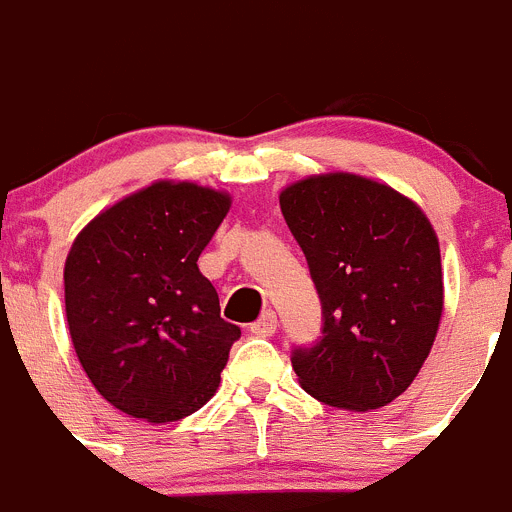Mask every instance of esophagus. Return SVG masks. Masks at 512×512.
I'll return each mask as SVG.
<instances>
[{
    "mask_svg": "<svg viewBox=\"0 0 512 512\" xmlns=\"http://www.w3.org/2000/svg\"><path fill=\"white\" fill-rule=\"evenodd\" d=\"M274 330H277V312L266 310L256 323L251 325L253 336H274Z\"/></svg>",
    "mask_w": 512,
    "mask_h": 512,
    "instance_id": "1",
    "label": "esophagus"
}]
</instances>
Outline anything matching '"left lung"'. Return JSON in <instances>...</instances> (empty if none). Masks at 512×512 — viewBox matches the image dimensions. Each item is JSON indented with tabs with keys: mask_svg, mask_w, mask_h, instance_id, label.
Listing matches in <instances>:
<instances>
[{
	"mask_svg": "<svg viewBox=\"0 0 512 512\" xmlns=\"http://www.w3.org/2000/svg\"><path fill=\"white\" fill-rule=\"evenodd\" d=\"M279 205L323 307V336L292 348L300 384L333 408H382L418 377L443 312L441 251L428 217L356 174L302 179Z\"/></svg>",
	"mask_w": 512,
	"mask_h": 512,
	"instance_id": "obj_1",
	"label": "left lung"
}]
</instances>
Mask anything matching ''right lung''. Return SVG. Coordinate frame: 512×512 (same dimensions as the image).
<instances>
[{"mask_svg":"<svg viewBox=\"0 0 512 512\" xmlns=\"http://www.w3.org/2000/svg\"><path fill=\"white\" fill-rule=\"evenodd\" d=\"M230 197L189 182H156L97 215L63 269L76 356L117 410L171 423L200 410L220 384L241 330L197 259Z\"/></svg>","mask_w":512,"mask_h":512,"instance_id":"right-lung-1","label":"right lung"}]
</instances>
